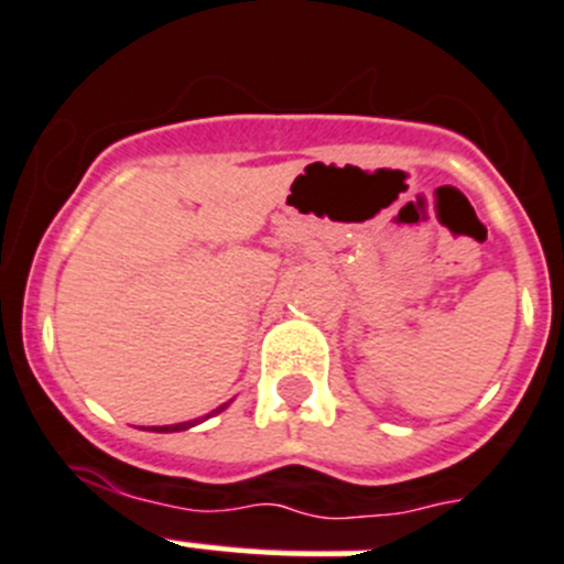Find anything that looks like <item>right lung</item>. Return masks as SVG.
<instances>
[{
    "mask_svg": "<svg viewBox=\"0 0 564 564\" xmlns=\"http://www.w3.org/2000/svg\"><path fill=\"white\" fill-rule=\"evenodd\" d=\"M225 406H228V403H225ZM225 406H219L217 412H210V414H219ZM210 414H208V417H210ZM197 423H199V420H192V423H177V425H155V429H152V431H186V429H192V425H197Z\"/></svg>",
    "mask_w": 564,
    "mask_h": 564,
    "instance_id": "obj_1",
    "label": "right lung"
}]
</instances>
